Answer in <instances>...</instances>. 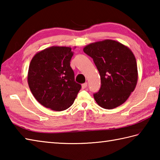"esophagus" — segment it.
<instances>
[{"instance_id": "1", "label": "esophagus", "mask_w": 160, "mask_h": 160, "mask_svg": "<svg viewBox=\"0 0 160 160\" xmlns=\"http://www.w3.org/2000/svg\"><path fill=\"white\" fill-rule=\"evenodd\" d=\"M87 87V82H85V83H84V84H82V88L83 89H86Z\"/></svg>"}]
</instances>
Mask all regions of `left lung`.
<instances>
[{
    "mask_svg": "<svg viewBox=\"0 0 160 160\" xmlns=\"http://www.w3.org/2000/svg\"><path fill=\"white\" fill-rule=\"evenodd\" d=\"M83 51L93 58L101 76V89L93 94L97 104L111 109L126 102L138 80L132 51L117 41L105 39L89 43Z\"/></svg>",
    "mask_w": 160,
    "mask_h": 160,
    "instance_id": "1",
    "label": "left lung"
}]
</instances>
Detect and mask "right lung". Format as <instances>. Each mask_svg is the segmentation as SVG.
I'll use <instances>...</instances> for the list:
<instances>
[{
    "label": "right lung",
    "mask_w": 160,
    "mask_h": 160,
    "mask_svg": "<svg viewBox=\"0 0 160 160\" xmlns=\"http://www.w3.org/2000/svg\"><path fill=\"white\" fill-rule=\"evenodd\" d=\"M76 48V47H74ZM71 47L51 46L37 52L28 68V82L34 98L53 111H63L73 104L81 89L70 67Z\"/></svg>",
    "instance_id": "add662e5"
}]
</instances>
